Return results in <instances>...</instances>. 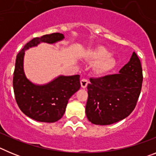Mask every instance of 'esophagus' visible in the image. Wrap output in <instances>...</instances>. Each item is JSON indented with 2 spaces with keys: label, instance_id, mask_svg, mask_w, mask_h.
<instances>
[{
  "label": "esophagus",
  "instance_id": "obj_1",
  "mask_svg": "<svg viewBox=\"0 0 156 156\" xmlns=\"http://www.w3.org/2000/svg\"><path fill=\"white\" fill-rule=\"evenodd\" d=\"M80 83H81V87H82L83 88H86L88 84V80L86 79V78H83V79L80 80Z\"/></svg>",
  "mask_w": 156,
  "mask_h": 156
}]
</instances>
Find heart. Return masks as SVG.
I'll return each instance as SVG.
<instances>
[{"label":"heart","instance_id":"b5f03b06","mask_svg":"<svg viewBox=\"0 0 156 156\" xmlns=\"http://www.w3.org/2000/svg\"><path fill=\"white\" fill-rule=\"evenodd\" d=\"M90 55L94 59H101L98 64V69L101 72H106L113 69L115 66V60L113 57L108 55V51L105 48L100 47L91 52Z\"/></svg>","mask_w":156,"mask_h":156}]
</instances>
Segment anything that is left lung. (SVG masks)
I'll return each instance as SVG.
<instances>
[{
  "mask_svg": "<svg viewBox=\"0 0 156 156\" xmlns=\"http://www.w3.org/2000/svg\"><path fill=\"white\" fill-rule=\"evenodd\" d=\"M86 115L94 124L109 125L125 119L137 105L142 87V67L137 54L119 73L90 78Z\"/></svg>",
  "mask_w": 156,
  "mask_h": 156,
  "instance_id": "left-lung-1",
  "label": "left lung"
}]
</instances>
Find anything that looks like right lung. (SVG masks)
Wrapping results in <instances>:
<instances>
[{
	"label": "right lung",
	"instance_id": "add662e5",
	"mask_svg": "<svg viewBox=\"0 0 156 156\" xmlns=\"http://www.w3.org/2000/svg\"><path fill=\"white\" fill-rule=\"evenodd\" d=\"M64 38L62 34L54 33L29 41L16 56L13 76V89L16 102L26 115L39 122H54L62 117L68 101L80 88V75L60 76L43 86L32 83L23 71L25 50L41 42L53 44Z\"/></svg>",
	"mask_w": 156,
	"mask_h": 156
}]
</instances>
